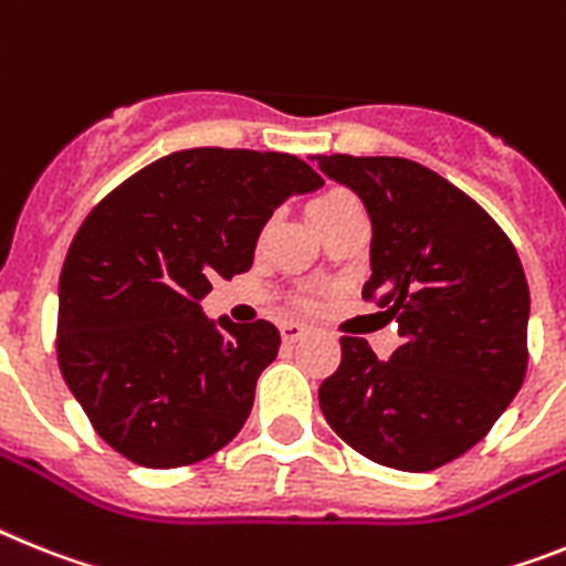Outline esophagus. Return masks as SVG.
<instances>
[{
  "mask_svg": "<svg viewBox=\"0 0 566 566\" xmlns=\"http://www.w3.org/2000/svg\"><path fill=\"white\" fill-rule=\"evenodd\" d=\"M305 334H307V327L298 325V322H284V325H282V339L287 342V345L298 342Z\"/></svg>",
  "mask_w": 566,
  "mask_h": 566,
  "instance_id": "34e87169",
  "label": "esophagus"
}]
</instances>
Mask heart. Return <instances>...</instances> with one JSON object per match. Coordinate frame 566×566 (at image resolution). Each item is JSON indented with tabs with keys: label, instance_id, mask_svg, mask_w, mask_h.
Here are the masks:
<instances>
[{
	"label": "heart",
	"instance_id": "obj_1",
	"mask_svg": "<svg viewBox=\"0 0 566 566\" xmlns=\"http://www.w3.org/2000/svg\"><path fill=\"white\" fill-rule=\"evenodd\" d=\"M354 207H359V201L354 198V192H348V189L342 187H327L322 189V192H316L307 201V218L313 221V227L316 230H325L334 218H339L342 212L354 210ZM305 305H311V298H302Z\"/></svg>",
	"mask_w": 566,
	"mask_h": 566
}]
</instances>
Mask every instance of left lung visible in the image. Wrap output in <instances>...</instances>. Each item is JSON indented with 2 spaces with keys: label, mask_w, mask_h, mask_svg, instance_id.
Returning <instances> with one entry per match:
<instances>
[{
  "label": "left lung",
  "mask_w": 566,
  "mask_h": 566,
  "mask_svg": "<svg viewBox=\"0 0 566 566\" xmlns=\"http://www.w3.org/2000/svg\"><path fill=\"white\" fill-rule=\"evenodd\" d=\"M316 164L363 198L374 227L363 298L402 336L386 363L363 336H342L322 415L379 467H446L489 434L526 377L530 287L515 244L429 166L354 155Z\"/></svg>",
  "instance_id": "1"
}]
</instances>
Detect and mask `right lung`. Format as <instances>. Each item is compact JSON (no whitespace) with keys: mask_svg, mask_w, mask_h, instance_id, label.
<instances>
[{"mask_svg":"<svg viewBox=\"0 0 566 566\" xmlns=\"http://www.w3.org/2000/svg\"><path fill=\"white\" fill-rule=\"evenodd\" d=\"M322 178L284 151H172L88 212L60 273L56 359L114 452L178 469L216 454L250 417L279 354L270 322H210L212 279L253 264L261 227Z\"/></svg>","mask_w":566,"mask_h":566,"instance_id":"1","label":"right lung"}]
</instances>
